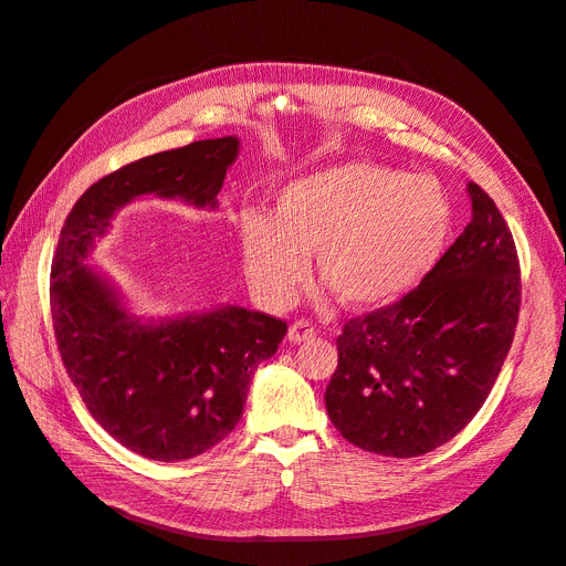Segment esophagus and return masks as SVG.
Returning <instances> with one entry per match:
<instances>
[{
    "instance_id": "34e87169",
    "label": "esophagus",
    "mask_w": 566,
    "mask_h": 566,
    "mask_svg": "<svg viewBox=\"0 0 566 566\" xmlns=\"http://www.w3.org/2000/svg\"><path fill=\"white\" fill-rule=\"evenodd\" d=\"M314 337H316V328L310 321H295L287 331V339L293 342V345H300V342H310Z\"/></svg>"
}]
</instances>
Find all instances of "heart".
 <instances>
[{
	"instance_id": "obj_1",
	"label": "heart",
	"mask_w": 566,
	"mask_h": 566,
	"mask_svg": "<svg viewBox=\"0 0 566 566\" xmlns=\"http://www.w3.org/2000/svg\"><path fill=\"white\" fill-rule=\"evenodd\" d=\"M453 212L427 177L352 160L287 184L273 214L238 219L250 283L271 304L295 295L316 252V276L347 310H378L410 293L447 250Z\"/></svg>"
}]
</instances>
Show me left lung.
<instances>
[{"instance_id": "left-lung-1", "label": "left lung", "mask_w": 566, "mask_h": 566, "mask_svg": "<svg viewBox=\"0 0 566 566\" xmlns=\"http://www.w3.org/2000/svg\"><path fill=\"white\" fill-rule=\"evenodd\" d=\"M472 221L399 302L337 337L325 408L354 447L416 458L451 441L484 406L515 337L520 256L501 210L468 184Z\"/></svg>"}]
</instances>
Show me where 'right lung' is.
<instances>
[{
    "label": "right lung",
    "instance_id": "obj_1",
    "mask_svg": "<svg viewBox=\"0 0 566 566\" xmlns=\"http://www.w3.org/2000/svg\"><path fill=\"white\" fill-rule=\"evenodd\" d=\"M238 146L235 136L193 142L98 179L67 214L51 262V318L67 375L92 418L150 460L196 458L224 439L243 416L252 373L276 354L287 325L235 304L134 316L87 256L113 214L139 196L217 208Z\"/></svg>",
    "mask_w": 566,
    "mask_h": 566
}]
</instances>
